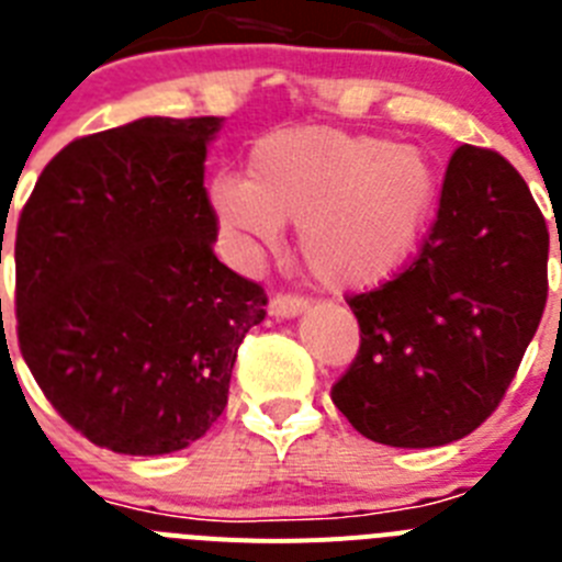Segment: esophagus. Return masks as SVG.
<instances>
[{"label":"esophagus","instance_id":"1","mask_svg":"<svg viewBox=\"0 0 562 562\" xmlns=\"http://www.w3.org/2000/svg\"><path fill=\"white\" fill-rule=\"evenodd\" d=\"M305 308H308V300H302V296H294V294H277L274 300L268 302V314L277 316V319L300 316Z\"/></svg>","mask_w":562,"mask_h":562}]
</instances>
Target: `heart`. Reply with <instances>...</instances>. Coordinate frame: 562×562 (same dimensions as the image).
<instances>
[{"instance_id": "b5f03b06", "label": "heart", "mask_w": 562, "mask_h": 562, "mask_svg": "<svg viewBox=\"0 0 562 562\" xmlns=\"http://www.w3.org/2000/svg\"><path fill=\"white\" fill-rule=\"evenodd\" d=\"M436 198L418 149L330 126L277 130L254 144L248 180L217 172L209 206L234 251L277 246L300 226V257L319 285L362 291L404 262Z\"/></svg>"}]
</instances>
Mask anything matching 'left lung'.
Here are the masks:
<instances>
[{
    "label": "left lung",
    "instance_id": "1",
    "mask_svg": "<svg viewBox=\"0 0 562 562\" xmlns=\"http://www.w3.org/2000/svg\"><path fill=\"white\" fill-rule=\"evenodd\" d=\"M546 266L549 228L526 180L492 149L458 146L416 260L348 300L362 345L330 390L341 416L387 447L470 436L538 330Z\"/></svg>",
    "mask_w": 562,
    "mask_h": 562
}]
</instances>
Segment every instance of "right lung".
Here are the masks:
<instances>
[{
	"label": "right lung",
	"mask_w": 562,
	"mask_h": 562,
	"mask_svg": "<svg viewBox=\"0 0 562 562\" xmlns=\"http://www.w3.org/2000/svg\"><path fill=\"white\" fill-rule=\"evenodd\" d=\"M223 119H138L67 144L16 228L19 350L92 443L166 456L206 436L266 291L214 257L203 187Z\"/></svg>",
	"instance_id": "right-lung-1"
}]
</instances>
